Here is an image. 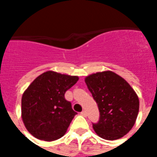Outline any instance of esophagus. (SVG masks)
<instances>
[{
	"instance_id": "esophagus-1",
	"label": "esophagus",
	"mask_w": 157,
	"mask_h": 157,
	"mask_svg": "<svg viewBox=\"0 0 157 157\" xmlns=\"http://www.w3.org/2000/svg\"><path fill=\"white\" fill-rule=\"evenodd\" d=\"M81 115L86 117V111H82V112L81 113Z\"/></svg>"
}]
</instances>
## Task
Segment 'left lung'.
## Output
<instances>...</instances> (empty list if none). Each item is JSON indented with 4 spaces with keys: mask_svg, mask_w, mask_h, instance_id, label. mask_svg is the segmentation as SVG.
<instances>
[{
    "mask_svg": "<svg viewBox=\"0 0 157 157\" xmlns=\"http://www.w3.org/2000/svg\"><path fill=\"white\" fill-rule=\"evenodd\" d=\"M85 82L98 103L100 119L93 129L99 137L114 140L128 134L135 125L140 101L135 90L111 71L86 76Z\"/></svg>",
    "mask_w": 157,
    "mask_h": 157,
    "instance_id": "obj_1",
    "label": "left lung"
}]
</instances>
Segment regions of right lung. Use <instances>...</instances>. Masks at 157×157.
Returning a JSON list of instances; mask_svg holds the SVG:
<instances>
[{"instance_id": "add662e5", "label": "right lung", "mask_w": 157, "mask_h": 157, "mask_svg": "<svg viewBox=\"0 0 157 157\" xmlns=\"http://www.w3.org/2000/svg\"><path fill=\"white\" fill-rule=\"evenodd\" d=\"M79 80L53 71L39 75L22 97V119L28 131L35 138L54 141L67 131L76 113L65 98V92Z\"/></svg>"}]
</instances>
